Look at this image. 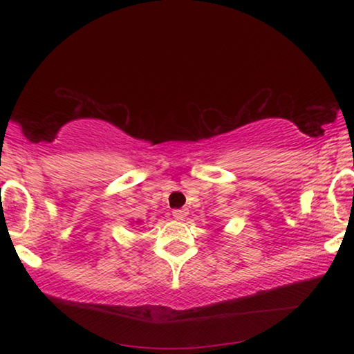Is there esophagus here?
<instances>
[{"mask_svg":"<svg viewBox=\"0 0 354 354\" xmlns=\"http://www.w3.org/2000/svg\"><path fill=\"white\" fill-rule=\"evenodd\" d=\"M187 214H189V211L185 207L175 209V211H173V217H175L176 220H184L185 217H187Z\"/></svg>","mask_w":354,"mask_h":354,"instance_id":"esophagus-1","label":"esophagus"}]
</instances>
